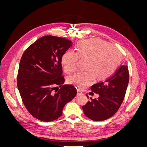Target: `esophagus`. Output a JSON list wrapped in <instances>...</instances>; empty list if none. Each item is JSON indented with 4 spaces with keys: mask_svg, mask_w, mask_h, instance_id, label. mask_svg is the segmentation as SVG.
<instances>
[{
    "mask_svg": "<svg viewBox=\"0 0 147 147\" xmlns=\"http://www.w3.org/2000/svg\"><path fill=\"white\" fill-rule=\"evenodd\" d=\"M83 93V91L82 90H80V89H77V94L79 95V94H81Z\"/></svg>",
    "mask_w": 147,
    "mask_h": 147,
    "instance_id": "1",
    "label": "esophagus"
}]
</instances>
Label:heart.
<instances>
[{"instance_id":"1","label":"heart","mask_w":147,"mask_h":147,"mask_svg":"<svg viewBox=\"0 0 147 147\" xmlns=\"http://www.w3.org/2000/svg\"><path fill=\"white\" fill-rule=\"evenodd\" d=\"M76 53L69 51L62 57L65 72L72 74L77 69L79 57L88 59L86 71L71 75L68 82L79 89H84L94 82L96 78L104 80L112 75L121 59L118 49L99 39L92 38L78 43Z\"/></svg>"}]
</instances>
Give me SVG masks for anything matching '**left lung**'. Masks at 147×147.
I'll list each match as a JSON object with an SVG mask.
<instances>
[{"label":"left lung","instance_id":"1","mask_svg":"<svg viewBox=\"0 0 147 147\" xmlns=\"http://www.w3.org/2000/svg\"><path fill=\"white\" fill-rule=\"evenodd\" d=\"M129 78L127 65H120L112 76L93 84L91 91L99 94V97L91 98L82 107L85 116L93 121H101L116 113L124 99Z\"/></svg>","mask_w":147,"mask_h":147}]
</instances>
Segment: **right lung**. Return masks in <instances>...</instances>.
<instances>
[{
  "instance_id": "obj_1",
  "label": "right lung",
  "mask_w": 147,
  "mask_h": 147,
  "mask_svg": "<svg viewBox=\"0 0 147 147\" xmlns=\"http://www.w3.org/2000/svg\"><path fill=\"white\" fill-rule=\"evenodd\" d=\"M65 38L45 35L23 53L17 76V86L28 112L42 121L59 118L67 102L77 91L72 84H63L62 57L72 46ZM61 88L56 90L55 86ZM58 88V87H57Z\"/></svg>"
}]
</instances>
